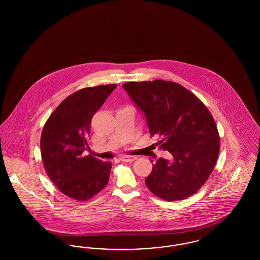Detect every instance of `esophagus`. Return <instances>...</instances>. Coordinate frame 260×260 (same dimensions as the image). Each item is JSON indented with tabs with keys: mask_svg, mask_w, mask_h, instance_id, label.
Segmentation results:
<instances>
[{
	"mask_svg": "<svg viewBox=\"0 0 260 260\" xmlns=\"http://www.w3.org/2000/svg\"><path fill=\"white\" fill-rule=\"evenodd\" d=\"M136 156H121L120 160L122 161H133L136 160Z\"/></svg>",
	"mask_w": 260,
	"mask_h": 260,
	"instance_id": "34e87169",
	"label": "esophagus"
}]
</instances>
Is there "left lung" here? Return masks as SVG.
I'll return each mask as SVG.
<instances>
[{"instance_id":"obj_1","label":"left lung","mask_w":260,"mask_h":260,"mask_svg":"<svg viewBox=\"0 0 260 260\" xmlns=\"http://www.w3.org/2000/svg\"><path fill=\"white\" fill-rule=\"evenodd\" d=\"M124 90L144 116L151 136L171 159L159 158L145 178L149 190L166 201L195 194L210 177L219 153V136L208 108L173 82H131Z\"/></svg>"}]
</instances>
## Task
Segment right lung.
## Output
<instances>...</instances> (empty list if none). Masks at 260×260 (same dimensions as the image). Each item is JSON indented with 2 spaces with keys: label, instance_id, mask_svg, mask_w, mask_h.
Instances as JSON below:
<instances>
[{
  "label": "right lung",
  "instance_id": "right-lung-1",
  "mask_svg": "<svg viewBox=\"0 0 260 260\" xmlns=\"http://www.w3.org/2000/svg\"><path fill=\"white\" fill-rule=\"evenodd\" d=\"M117 85L86 87L64 99L43 128L41 154L45 170L59 191L86 201L107 185L111 161L91 155L88 146L90 123Z\"/></svg>",
  "mask_w": 260,
  "mask_h": 260
}]
</instances>
